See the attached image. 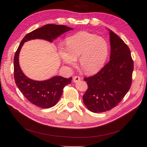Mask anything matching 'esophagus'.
<instances>
[{"mask_svg":"<svg viewBox=\"0 0 147 147\" xmlns=\"http://www.w3.org/2000/svg\"><path fill=\"white\" fill-rule=\"evenodd\" d=\"M81 79L82 78L80 77L79 76H75V77H73V81L75 83H77V82H79L80 80H81Z\"/></svg>","mask_w":147,"mask_h":147,"instance_id":"1","label":"esophagus"}]
</instances>
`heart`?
<instances>
[{"instance_id":"heart-1","label":"heart","mask_w":147,"mask_h":147,"mask_svg":"<svg viewBox=\"0 0 147 147\" xmlns=\"http://www.w3.org/2000/svg\"><path fill=\"white\" fill-rule=\"evenodd\" d=\"M108 43L104 38L87 32H80L69 37L66 49L60 47L59 53L65 63L74 65L80 57V64L87 74L98 72L109 55Z\"/></svg>"}]
</instances>
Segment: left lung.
<instances>
[{"mask_svg": "<svg viewBox=\"0 0 147 147\" xmlns=\"http://www.w3.org/2000/svg\"><path fill=\"white\" fill-rule=\"evenodd\" d=\"M110 61L99 72L84 78L88 90L83 96L87 109L94 113L116 107L129 90L134 62L131 51L122 39L110 30Z\"/></svg>", "mask_w": 147, "mask_h": 147, "instance_id": "left-lung-1", "label": "left lung"}]
</instances>
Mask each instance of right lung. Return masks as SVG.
I'll use <instances>...</instances> for the list:
<instances>
[{
  "label": "right lung",
  "instance_id": "right-lung-1",
  "mask_svg": "<svg viewBox=\"0 0 147 147\" xmlns=\"http://www.w3.org/2000/svg\"><path fill=\"white\" fill-rule=\"evenodd\" d=\"M71 30L72 28L64 25L46 24L26 35L15 53L13 61L15 83L26 98L38 107L47 109L54 106L59 100L64 88L71 83L72 77L55 76L45 81H35L28 78L19 64L21 48L24 42L32 39H43L52 42L61 34Z\"/></svg>",
  "mask_w": 147,
  "mask_h": 147
}]
</instances>
